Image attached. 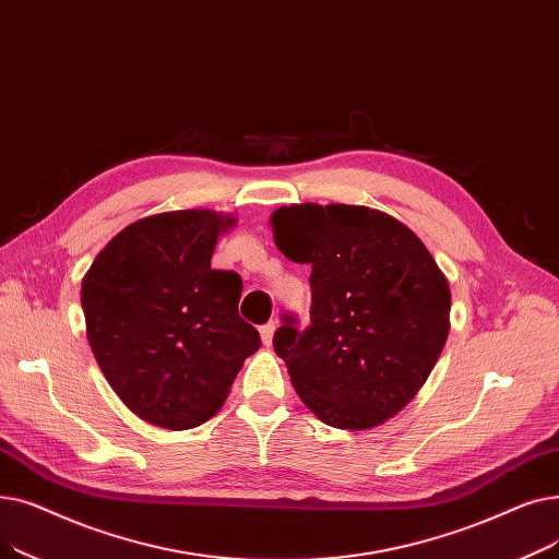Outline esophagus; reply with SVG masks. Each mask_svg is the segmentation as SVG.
<instances>
[{"label":"esophagus","mask_w":559,"mask_h":559,"mask_svg":"<svg viewBox=\"0 0 559 559\" xmlns=\"http://www.w3.org/2000/svg\"><path fill=\"white\" fill-rule=\"evenodd\" d=\"M275 330H277V321H271L259 328V334H261V341L263 345H271L273 343V336H275Z\"/></svg>","instance_id":"esophagus-1"}]
</instances>
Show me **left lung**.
Wrapping results in <instances>:
<instances>
[{
	"label": "left lung",
	"instance_id": "left-lung-1",
	"mask_svg": "<svg viewBox=\"0 0 559 559\" xmlns=\"http://www.w3.org/2000/svg\"><path fill=\"white\" fill-rule=\"evenodd\" d=\"M280 252L311 263V323L284 316L273 348L300 401L338 430H368L428 380L450 332V288L420 238L378 209L290 204Z\"/></svg>",
	"mask_w": 559,
	"mask_h": 559
}]
</instances>
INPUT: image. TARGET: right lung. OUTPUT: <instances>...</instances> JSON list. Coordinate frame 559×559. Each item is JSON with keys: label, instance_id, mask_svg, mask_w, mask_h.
I'll use <instances>...</instances> for the list:
<instances>
[{"label": "right lung", "instance_id": "obj_1", "mask_svg": "<svg viewBox=\"0 0 559 559\" xmlns=\"http://www.w3.org/2000/svg\"><path fill=\"white\" fill-rule=\"evenodd\" d=\"M234 218L206 209L131 223L82 282L91 350L106 382L139 418L189 430L214 416L259 332L238 316L243 282L211 269Z\"/></svg>", "mask_w": 559, "mask_h": 559}]
</instances>
